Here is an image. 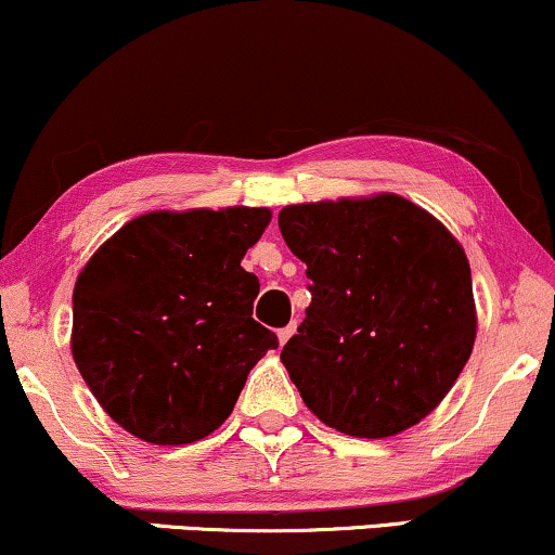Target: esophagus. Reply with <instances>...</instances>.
<instances>
[{
    "mask_svg": "<svg viewBox=\"0 0 555 555\" xmlns=\"http://www.w3.org/2000/svg\"><path fill=\"white\" fill-rule=\"evenodd\" d=\"M295 331H298V325H295V323L285 325V328H280V331H278V340H280V346H285L287 340L293 338V333H295Z\"/></svg>",
    "mask_w": 555,
    "mask_h": 555,
    "instance_id": "1",
    "label": "esophagus"
}]
</instances>
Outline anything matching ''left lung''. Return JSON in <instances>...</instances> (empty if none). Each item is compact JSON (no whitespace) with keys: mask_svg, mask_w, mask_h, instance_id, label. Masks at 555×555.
I'll return each instance as SVG.
<instances>
[{"mask_svg":"<svg viewBox=\"0 0 555 555\" xmlns=\"http://www.w3.org/2000/svg\"><path fill=\"white\" fill-rule=\"evenodd\" d=\"M278 224L313 283L306 321L280 351L306 406L351 437L420 424L475 346L465 249L427 209L389 192L291 204Z\"/></svg>","mask_w":555,"mask_h":555,"instance_id":"obj_1","label":"left lung"}]
</instances>
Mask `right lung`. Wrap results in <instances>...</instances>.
I'll use <instances>...</instances> for the list:
<instances>
[{
  "label": "right lung",
  "instance_id": "obj_1",
  "mask_svg": "<svg viewBox=\"0 0 555 555\" xmlns=\"http://www.w3.org/2000/svg\"><path fill=\"white\" fill-rule=\"evenodd\" d=\"M268 207L149 211L86 262L73 291L75 366L113 422L151 444L224 424L278 336L253 318L260 280L242 257Z\"/></svg>",
  "mask_w": 555,
  "mask_h": 555
}]
</instances>
